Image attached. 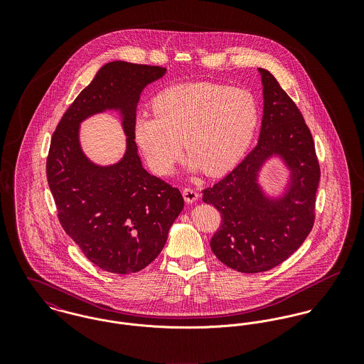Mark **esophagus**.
<instances>
[{"label": "esophagus", "mask_w": 364, "mask_h": 364, "mask_svg": "<svg viewBox=\"0 0 364 364\" xmlns=\"http://www.w3.org/2000/svg\"><path fill=\"white\" fill-rule=\"evenodd\" d=\"M182 195H183L185 202L189 203V205L195 203V202L198 200V198H199L198 191H195V189H192V188H185V189L182 191Z\"/></svg>", "instance_id": "1"}]
</instances>
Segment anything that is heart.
Listing matches in <instances>:
<instances>
[{
  "label": "heart",
  "mask_w": 364,
  "mask_h": 364,
  "mask_svg": "<svg viewBox=\"0 0 364 364\" xmlns=\"http://www.w3.org/2000/svg\"><path fill=\"white\" fill-rule=\"evenodd\" d=\"M154 113H141L134 140L156 175H169L182 156L191 171L210 176L231 169L247 151L259 120L254 94L240 87L186 82L159 92Z\"/></svg>",
  "instance_id": "b5f03b06"
}]
</instances>
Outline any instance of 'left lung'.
<instances>
[{"instance_id": "obj_1", "label": "left lung", "mask_w": 364, "mask_h": 364, "mask_svg": "<svg viewBox=\"0 0 364 364\" xmlns=\"http://www.w3.org/2000/svg\"><path fill=\"white\" fill-rule=\"evenodd\" d=\"M263 116L257 147L225 178L203 191V202L221 214L210 241L214 255L242 273L273 269L293 255L309 237L315 220V195L321 176L311 132L277 80L259 68ZM280 157L289 182L279 197L259 186V172Z\"/></svg>"}]
</instances>
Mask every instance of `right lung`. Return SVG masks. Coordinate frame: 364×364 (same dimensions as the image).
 Masks as SVG:
<instances>
[{
	"instance_id": "1",
	"label": "right lung",
	"mask_w": 364,
	"mask_h": 364,
	"mask_svg": "<svg viewBox=\"0 0 364 364\" xmlns=\"http://www.w3.org/2000/svg\"><path fill=\"white\" fill-rule=\"evenodd\" d=\"M165 71L127 61L105 64L53 133L46 173L60 224L105 272L129 274L150 264L183 208L179 189L143 168L133 134L143 90ZM106 109L121 113L128 139L122 159L104 167L83 154L79 124Z\"/></svg>"
}]
</instances>
